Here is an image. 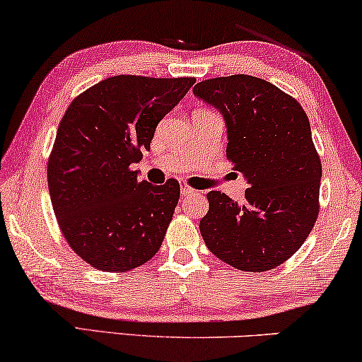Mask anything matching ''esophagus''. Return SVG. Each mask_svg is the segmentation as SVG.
Returning a JSON list of instances; mask_svg holds the SVG:
<instances>
[{"label":"esophagus","instance_id":"1","mask_svg":"<svg viewBox=\"0 0 362 362\" xmlns=\"http://www.w3.org/2000/svg\"><path fill=\"white\" fill-rule=\"evenodd\" d=\"M194 192H196L194 187L187 186L186 182H182V185H181V194L182 196H191V194H194Z\"/></svg>","mask_w":362,"mask_h":362}]
</instances>
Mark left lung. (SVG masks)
<instances>
[{"label": "left lung", "instance_id": "obj_1", "mask_svg": "<svg viewBox=\"0 0 362 362\" xmlns=\"http://www.w3.org/2000/svg\"><path fill=\"white\" fill-rule=\"evenodd\" d=\"M194 95L222 112L226 156L249 182L242 204L207 192L202 239L235 269H275L303 245L318 219L321 160L308 117L296 98L244 74L202 81Z\"/></svg>", "mask_w": 362, "mask_h": 362}]
</instances>
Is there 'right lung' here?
<instances>
[{
  "label": "right lung",
  "mask_w": 362,
  "mask_h": 362,
  "mask_svg": "<svg viewBox=\"0 0 362 362\" xmlns=\"http://www.w3.org/2000/svg\"><path fill=\"white\" fill-rule=\"evenodd\" d=\"M194 82L108 77L64 113L47 160L49 194L69 247L93 269L130 272L160 250L180 182L138 181L132 165L150 150L156 125Z\"/></svg>",
  "instance_id": "add662e5"
}]
</instances>
